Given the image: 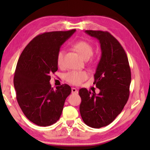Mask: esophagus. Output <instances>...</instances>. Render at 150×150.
Returning a JSON list of instances; mask_svg holds the SVG:
<instances>
[{
	"label": "esophagus",
	"instance_id": "1",
	"mask_svg": "<svg viewBox=\"0 0 150 150\" xmlns=\"http://www.w3.org/2000/svg\"><path fill=\"white\" fill-rule=\"evenodd\" d=\"M71 93H72L73 94H77V93H78V91L77 90V88L73 87V88H71Z\"/></svg>",
	"mask_w": 150,
	"mask_h": 150
}]
</instances>
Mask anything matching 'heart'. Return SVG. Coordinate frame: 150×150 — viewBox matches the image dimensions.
Listing matches in <instances>:
<instances>
[{"mask_svg":"<svg viewBox=\"0 0 150 150\" xmlns=\"http://www.w3.org/2000/svg\"><path fill=\"white\" fill-rule=\"evenodd\" d=\"M73 46L85 59H89L93 54V47L92 45L84 40L75 42ZM64 53V50H59L57 52L56 60L57 65L59 67H62L63 65ZM87 77L88 73L85 71H71L66 73L65 75V80L68 83L75 85H80L87 79Z\"/></svg>","mask_w":150,"mask_h":150,"instance_id":"1","label":"heart"}]
</instances>
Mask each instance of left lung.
<instances>
[{"label": "left lung", "instance_id": "left-lung-1", "mask_svg": "<svg viewBox=\"0 0 150 150\" xmlns=\"http://www.w3.org/2000/svg\"><path fill=\"white\" fill-rule=\"evenodd\" d=\"M85 32L100 44L102 54L93 83L100 93L81 88L79 110L87 126L99 128L110 124L123 110L130 95L131 71L125 51L112 35L100 30Z\"/></svg>", "mask_w": 150, "mask_h": 150}]
</instances>
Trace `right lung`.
<instances>
[{"mask_svg": "<svg viewBox=\"0 0 150 150\" xmlns=\"http://www.w3.org/2000/svg\"><path fill=\"white\" fill-rule=\"evenodd\" d=\"M76 31L44 32L35 37L18 61L14 77L18 103L30 121L40 126L59 120L71 88L67 84L54 89L50 74L57 71V54L61 45Z\"/></svg>", "mask_w": 150, "mask_h": 150, "instance_id": "1", "label": "right lung"}]
</instances>
